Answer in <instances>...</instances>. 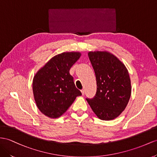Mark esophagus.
<instances>
[{"label": "esophagus", "mask_w": 157, "mask_h": 157, "mask_svg": "<svg viewBox=\"0 0 157 157\" xmlns=\"http://www.w3.org/2000/svg\"><path fill=\"white\" fill-rule=\"evenodd\" d=\"M81 91H82V94L83 95L84 94H85V91H84V90H82Z\"/></svg>", "instance_id": "obj_1"}]
</instances>
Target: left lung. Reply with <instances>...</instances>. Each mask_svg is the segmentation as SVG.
Masks as SVG:
<instances>
[{"instance_id":"obj_1","label":"left lung","mask_w":157,"mask_h":157,"mask_svg":"<svg viewBox=\"0 0 157 157\" xmlns=\"http://www.w3.org/2000/svg\"><path fill=\"white\" fill-rule=\"evenodd\" d=\"M88 56L95 74L97 91L93 98L86 100L100 119H114L125 109L131 97L128 71L109 52H90Z\"/></svg>"}]
</instances>
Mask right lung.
<instances>
[{"label":"right lung","mask_w":157,"mask_h":157,"mask_svg":"<svg viewBox=\"0 0 157 157\" xmlns=\"http://www.w3.org/2000/svg\"><path fill=\"white\" fill-rule=\"evenodd\" d=\"M80 56L79 52H63L56 55L34 77V100L40 111L48 117H60L76 97L82 95L70 74V68Z\"/></svg>","instance_id":"obj_1"}]
</instances>
